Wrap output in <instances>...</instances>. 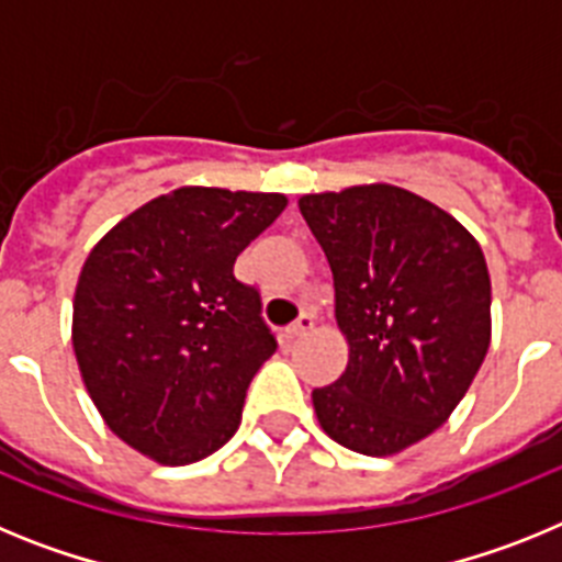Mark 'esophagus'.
I'll list each match as a JSON object with an SVG mask.
<instances>
[{"mask_svg":"<svg viewBox=\"0 0 562 562\" xmlns=\"http://www.w3.org/2000/svg\"><path fill=\"white\" fill-rule=\"evenodd\" d=\"M312 326H315V321H312V315H301L295 321V324H290L284 329V335H286V340H297V337H304L306 331L312 329Z\"/></svg>","mask_w":562,"mask_h":562,"instance_id":"1","label":"esophagus"}]
</instances>
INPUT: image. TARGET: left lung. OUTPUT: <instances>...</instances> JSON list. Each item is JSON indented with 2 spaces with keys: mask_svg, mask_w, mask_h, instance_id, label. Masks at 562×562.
I'll list each match as a JSON object with an SVG mask.
<instances>
[{
  "mask_svg": "<svg viewBox=\"0 0 562 562\" xmlns=\"http://www.w3.org/2000/svg\"><path fill=\"white\" fill-rule=\"evenodd\" d=\"M335 276L349 366L312 391L321 428L394 456L448 422L490 349V272L467 227L396 186L297 200Z\"/></svg>",
  "mask_w": 562,
  "mask_h": 562,
  "instance_id": "1",
  "label": "left lung"
}]
</instances>
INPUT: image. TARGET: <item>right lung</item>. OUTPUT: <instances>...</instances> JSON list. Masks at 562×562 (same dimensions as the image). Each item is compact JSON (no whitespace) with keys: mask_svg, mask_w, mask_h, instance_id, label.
I'll return each mask as SVG.
<instances>
[{"mask_svg":"<svg viewBox=\"0 0 562 562\" xmlns=\"http://www.w3.org/2000/svg\"><path fill=\"white\" fill-rule=\"evenodd\" d=\"M284 193L188 186L117 222L83 261L72 349L103 422L160 464H193L231 439L250 380L278 349L236 256Z\"/></svg>","mask_w":562,"mask_h":562,"instance_id":"right-lung-1","label":"right lung"}]
</instances>
